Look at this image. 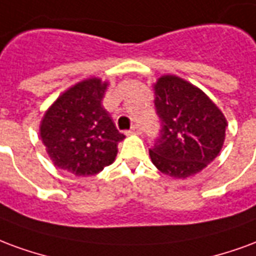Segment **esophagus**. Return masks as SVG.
Listing matches in <instances>:
<instances>
[{
	"label": "esophagus",
	"instance_id": "obj_1",
	"mask_svg": "<svg viewBox=\"0 0 256 256\" xmlns=\"http://www.w3.org/2000/svg\"><path fill=\"white\" fill-rule=\"evenodd\" d=\"M126 134H128V135H139V134H140V128H139V126H134Z\"/></svg>",
	"mask_w": 256,
	"mask_h": 256
}]
</instances>
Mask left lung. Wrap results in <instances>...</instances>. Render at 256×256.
Masks as SVG:
<instances>
[{"label":"left lung","mask_w":256,"mask_h":256,"mask_svg":"<svg viewBox=\"0 0 256 256\" xmlns=\"http://www.w3.org/2000/svg\"><path fill=\"white\" fill-rule=\"evenodd\" d=\"M154 94L162 128L150 148L151 161L174 178L196 174L222 148L225 116L202 90L174 74L156 80Z\"/></svg>","instance_id":"obj_1"}]
</instances>
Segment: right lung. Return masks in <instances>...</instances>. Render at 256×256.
I'll return each instance as SVG.
<instances>
[{"label": "right lung", "instance_id": "1", "mask_svg": "<svg viewBox=\"0 0 256 256\" xmlns=\"http://www.w3.org/2000/svg\"><path fill=\"white\" fill-rule=\"evenodd\" d=\"M108 83L98 78L80 82L46 110L39 135L50 160L74 176H94L113 164L118 132L102 106Z\"/></svg>", "mask_w": 256, "mask_h": 256}]
</instances>
